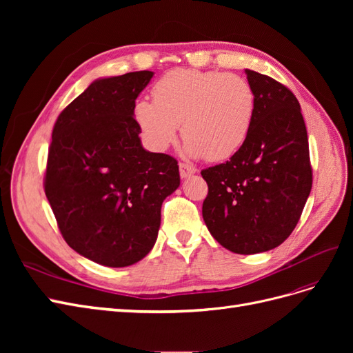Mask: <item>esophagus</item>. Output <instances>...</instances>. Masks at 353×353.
<instances>
[{
	"instance_id": "34e87169",
	"label": "esophagus",
	"mask_w": 353,
	"mask_h": 353,
	"mask_svg": "<svg viewBox=\"0 0 353 353\" xmlns=\"http://www.w3.org/2000/svg\"><path fill=\"white\" fill-rule=\"evenodd\" d=\"M197 172V169L194 166H191L188 163H179V175L181 178H188L191 175H194Z\"/></svg>"
}]
</instances>
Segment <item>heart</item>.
<instances>
[{"mask_svg": "<svg viewBox=\"0 0 353 353\" xmlns=\"http://www.w3.org/2000/svg\"><path fill=\"white\" fill-rule=\"evenodd\" d=\"M153 99L134 105V119L147 145L154 152L166 150L183 122L185 153L206 156L210 162H222L240 150L256 113L254 90L234 73L170 70L154 83Z\"/></svg>", "mask_w": 353, "mask_h": 353, "instance_id": "heart-1", "label": "heart"}]
</instances>
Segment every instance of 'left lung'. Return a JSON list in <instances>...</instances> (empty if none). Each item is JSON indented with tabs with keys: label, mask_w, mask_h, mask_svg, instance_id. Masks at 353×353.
I'll use <instances>...</instances> for the list:
<instances>
[{
	"label": "left lung",
	"mask_w": 353,
	"mask_h": 353,
	"mask_svg": "<svg viewBox=\"0 0 353 353\" xmlns=\"http://www.w3.org/2000/svg\"><path fill=\"white\" fill-rule=\"evenodd\" d=\"M244 72L256 94L252 130L228 162L201 170L209 187L201 213L222 248L253 254L293 232L311 193L312 168L294 94L266 74Z\"/></svg>",
	"instance_id": "8db88e82"
}]
</instances>
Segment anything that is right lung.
I'll return each mask as SVG.
<instances>
[{
    "label": "right lung",
    "instance_id": "add662e5",
    "mask_svg": "<svg viewBox=\"0 0 353 353\" xmlns=\"http://www.w3.org/2000/svg\"><path fill=\"white\" fill-rule=\"evenodd\" d=\"M141 70L95 79L52 130L46 196L63 239L95 263L123 268L153 249L178 162L147 152L134 105L153 78Z\"/></svg>",
    "mask_w": 353,
    "mask_h": 353
}]
</instances>
